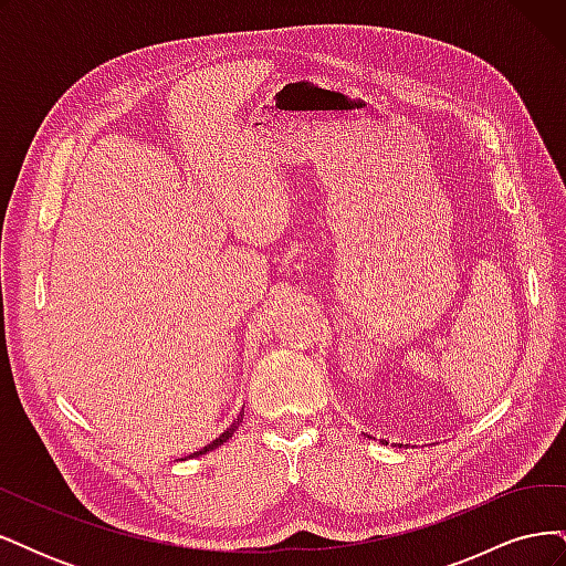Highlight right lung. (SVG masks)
Segmentation results:
<instances>
[{
	"mask_svg": "<svg viewBox=\"0 0 566 566\" xmlns=\"http://www.w3.org/2000/svg\"><path fill=\"white\" fill-rule=\"evenodd\" d=\"M224 439H229V432H224V434H221V437H219L217 441H212V443H210V447H205V451H212V449H217V447H219V443H221V441H224ZM205 451H200V453H205ZM193 455H198V453H193Z\"/></svg>",
	"mask_w": 566,
	"mask_h": 566,
	"instance_id": "add662e5",
	"label": "right lung"
}]
</instances>
